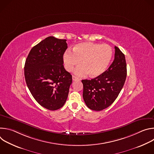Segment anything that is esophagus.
<instances>
[{"mask_svg":"<svg viewBox=\"0 0 154 154\" xmlns=\"http://www.w3.org/2000/svg\"><path fill=\"white\" fill-rule=\"evenodd\" d=\"M79 80V79L77 77H75L74 75H72V80L73 81H76V80Z\"/></svg>","mask_w":154,"mask_h":154,"instance_id":"34e87169","label":"esophagus"}]
</instances>
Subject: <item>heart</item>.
<instances>
[{"label": "heart", "instance_id": "obj_1", "mask_svg": "<svg viewBox=\"0 0 154 154\" xmlns=\"http://www.w3.org/2000/svg\"><path fill=\"white\" fill-rule=\"evenodd\" d=\"M113 54L112 48L106 44L99 45L91 42H83L75 45L72 53L67 51L64 54L65 69L71 71L75 66L81 64L74 70V74L83 77L90 74L91 77L102 75L108 68Z\"/></svg>", "mask_w": 154, "mask_h": 154}]
</instances>
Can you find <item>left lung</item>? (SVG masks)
Here are the masks:
<instances>
[{
    "mask_svg": "<svg viewBox=\"0 0 154 154\" xmlns=\"http://www.w3.org/2000/svg\"><path fill=\"white\" fill-rule=\"evenodd\" d=\"M115 59L102 75L91 80H82L83 97L86 106L95 111H101L111 105L118 97L127 77L124 54L115 47Z\"/></svg>",
    "mask_w": 154,
    "mask_h": 154,
    "instance_id": "1",
    "label": "left lung"
}]
</instances>
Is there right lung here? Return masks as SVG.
Masks as SVG:
<instances>
[{
  "mask_svg": "<svg viewBox=\"0 0 154 154\" xmlns=\"http://www.w3.org/2000/svg\"><path fill=\"white\" fill-rule=\"evenodd\" d=\"M66 39L49 36L35 46L26 60L24 75L29 89L42 106L56 110L66 101L72 75L65 70Z\"/></svg>",
  "mask_w": 154,
  "mask_h": 154,
  "instance_id": "add662e5",
  "label": "right lung"
}]
</instances>
